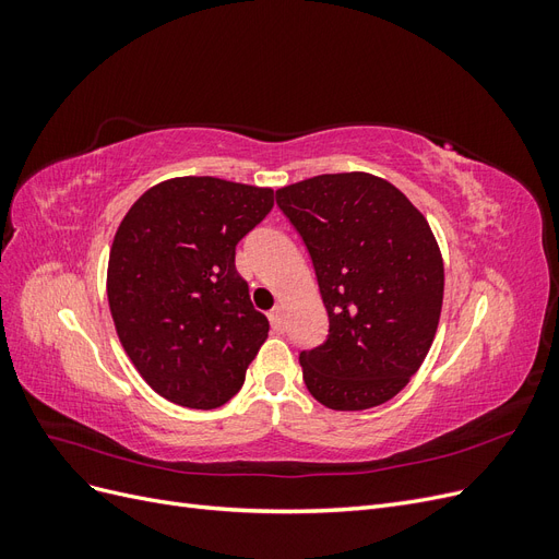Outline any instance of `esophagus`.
<instances>
[{
    "label": "esophagus",
    "instance_id": "esophagus-1",
    "mask_svg": "<svg viewBox=\"0 0 559 559\" xmlns=\"http://www.w3.org/2000/svg\"><path fill=\"white\" fill-rule=\"evenodd\" d=\"M267 319H270V324H273V329H275L277 333H282V331H284V326H286V321H284V310H282V308H275V310H270Z\"/></svg>",
    "mask_w": 559,
    "mask_h": 559
}]
</instances>
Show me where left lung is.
<instances>
[{
	"label": "left lung",
	"mask_w": 559,
	"mask_h": 559,
	"mask_svg": "<svg viewBox=\"0 0 559 559\" xmlns=\"http://www.w3.org/2000/svg\"><path fill=\"white\" fill-rule=\"evenodd\" d=\"M306 242L329 337L300 352L302 380L331 411L394 399L427 359L443 308L436 235L394 183L368 173L319 175L277 189Z\"/></svg>",
	"instance_id": "1"
}]
</instances>
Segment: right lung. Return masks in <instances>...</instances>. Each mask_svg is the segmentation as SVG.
<instances>
[{
    "label": "right lung",
    "instance_id": "obj_1",
    "mask_svg": "<svg viewBox=\"0 0 559 559\" xmlns=\"http://www.w3.org/2000/svg\"><path fill=\"white\" fill-rule=\"evenodd\" d=\"M275 205V191L216 177H175L144 191L118 224L107 298L144 382L183 408L210 411L240 392L267 337L235 245Z\"/></svg>",
    "mask_w": 559,
    "mask_h": 559
}]
</instances>
